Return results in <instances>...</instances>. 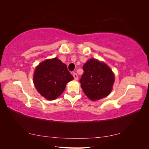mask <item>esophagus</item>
I'll return each mask as SVG.
<instances>
[{"label":"esophagus","mask_w":149,"mask_h":149,"mask_svg":"<svg viewBox=\"0 0 149 149\" xmlns=\"http://www.w3.org/2000/svg\"><path fill=\"white\" fill-rule=\"evenodd\" d=\"M72 74H73V76H74V79L77 80L78 79V75L76 74V73L74 72Z\"/></svg>","instance_id":"obj_1"}]
</instances>
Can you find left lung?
Returning <instances> with one entry per match:
<instances>
[{"mask_svg":"<svg viewBox=\"0 0 149 149\" xmlns=\"http://www.w3.org/2000/svg\"><path fill=\"white\" fill-rule=\"evenodd\" d=\"M79 81L85 95L92 100L109 95L113 89L115 75L108 66L95 59H90L83 66Z\"/></svg>","mask_w":149,"mask_h":149,"instance_id":"obj_1","label":"left lung"}]
</instances>
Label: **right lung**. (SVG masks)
I'll return each instance as SVG.
<instances>
[{"mask_svg": "<svg viewBox=\"0 0 149 149\" xmlns=\"http://www.w3.org/2000/svg\"><path fill=\"white\" fill-rule=\"evenodd\" d=\"M74 79L67 66L57 58L46 59L36 66L33 82L37 91L47 100H54L64 91L66 84Z\"/></svg>", "mask_w": 149, "mask_h": 149, "instance_id": "right-lung-1", "label": "right lung"}]
</instances>
